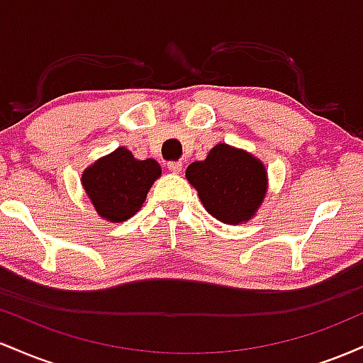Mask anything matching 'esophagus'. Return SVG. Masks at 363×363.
<instances>
[{
	"label": "esophagus",
	"instance_id": "esophagus-1",
	"mask_svg": "<svg viewBox=\"0 0 363 363\" xmlns=\"http://www.w3.org/2000/svg\"><path fill=\"white\" fill-rule=\"evenodd\" d=\"M182 167H184V164H182L181 160H177V162H169V170L170 172H174V174H179L182 170Z\"/></svg>",
	"mask_w": 363,
	"mask_h": 363
}]
</instances>
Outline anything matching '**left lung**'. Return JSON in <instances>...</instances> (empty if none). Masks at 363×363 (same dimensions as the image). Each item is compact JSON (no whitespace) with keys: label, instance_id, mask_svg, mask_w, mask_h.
Masks as SVG:
<instances>
[{"label":"left lung","instance_id":"1","mask_svg":"<svg viewBox=\"0 0 363 363\" xmlns=\"http://www.w3.org/2000/svg\"><path fill=\"white\" fill-rule=\"evenodd\" d=\"M186 179L213 218L240 225L254 218L268 194V170L252 153L218 143L205 160L187 165Z\"/></svg>","mask_w":363,"mask_h":363}]
</instances>
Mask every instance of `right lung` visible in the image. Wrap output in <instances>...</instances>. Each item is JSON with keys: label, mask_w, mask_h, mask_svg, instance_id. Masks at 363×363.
I'll return each instance as SVG.
<instances>
[{"label": "right lung", "mask_w": 363, "mask_h": 363, "mask_svg": "<svg viewBox=\"0 0 363 363\" xmlns=\"http://www.w3.org/2000/svg\"><path fill=\"white\" fill-rule=\"evenodd\" d=\"M160 176L157 160H138L128 148L119 147L83 170L82 186L102 220L121 223L138 213Z\"/></svg>", "instance_id": "right-lung-1"}]
</instances>
